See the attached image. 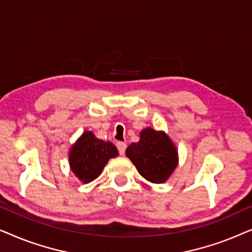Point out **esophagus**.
Instances as JSON below:
<instances>
[{
	"mask_svg": "<svg viewBox=\"0 0 252 252\" xmlns=\"http://www.w3.org/2000/svg\"><path fill=\"white\" fill-rule=\"evenodd\" d=\"M126 147H127V146H126V143H125V142H118V143H117V148H118L119 154L122 155V156H123L124 154H125Z\"/></svg>",
	"mask_w": 252,
	"mask_h": 252,
	"instance_id": "34e87169",
	"label": "esophagus"
}]
</instances>
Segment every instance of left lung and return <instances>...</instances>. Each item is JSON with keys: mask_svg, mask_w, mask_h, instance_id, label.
<instances>
[{"mask_svg": "<svg viewBox=\"0 0 252 252\" xmlns=\"http://www.w3.org/2000/svg\"><path fill=\"white\" fill-rule=\"evenodd\" d=\"M126 156L151 184L166 182L179 164L177 146L171 137L164 130L151 127L141 130L139 142L128 146Z\"/></svg>", "mask_w": 252, "mask_h": 252, "instance_id": "obj_1", "label": "left lung"}]
</instances>
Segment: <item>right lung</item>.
I'll return each mask as SVG.
<instances>
[{"instance_id": "obj_1", "label": "right lung", "mask_w": 252, "mask_h": 252, "mask_svg": "<svg viewBox=\"0 0 252 252\" xmlns=\"http://www.w3.org/2000/svg\"><path fill=\"white\" fill-rule=\"evenodd\" d=\"M118 155L115 144L97 139L92 130H85L70 148L68 165L82 184H89L99 177L109 159Z\"/></svg>"}]
</instances>
